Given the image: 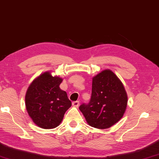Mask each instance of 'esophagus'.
Returning a JSON list of instances; mask_svg holds the SVG:
<instances>
[{
  "instance_id": "1",
  "label": "esophagus",
  "mask_w": 159,
  "mask_h": 159,
  "mask_svg": "<svg viewBox=\"0 0 159 159\" xmlns=\"http://www.w3.org/2000/svg\"><path fill=\"white\" fill-rule=\"evenodd\" d=\"M72 106H73L74 107L78 108L79 106V102H78V101H76V102H72Z\"/></svg>"
}]
</instances>
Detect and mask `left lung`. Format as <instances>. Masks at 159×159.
<instances>
[{
  "label": "left lung",
  "instance_id": "obj_1",
  "mask_svg": "<svg viewBox=\"0 0 159 159\" xmlns=\"http://www.w3.org/2000/svg\"><path fill=\"white\" fill-rule=\"evenodd\" d=\"M127 94L113 71L105 70L92 78L91 99L79 110L92 127H111L123 117L127 106Z\"/></svg>",
  "mask_w": 159,
  "mask_h": 159
}]
</instances>
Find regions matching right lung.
I'll return each mask as SVG.
<instances>
[{
	"instance_id": "right-lung-1",
	"label": "right lung",
	"mask_w": 159,
	"mask_h": 159,
	"mask_svg": "<svg viewBox=\"0 0 159 159\" xmlns=\"http://www.w3.org/2000/svg\"><path fill=\"white\" fill-rule=\"evenodd\" d=\"M63 79L46 71L37 76L28 87L25 97L26 111L39 127L51 129L61 123L71 102L67 92L60 88Z\"/></svg>"
}]
</instances>
